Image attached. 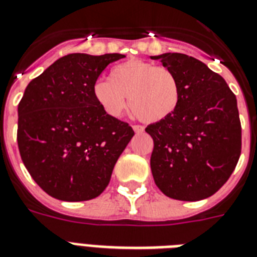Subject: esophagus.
<instances>
[{"mask_svg": "<svg viewBox=\"0 0 257 257\" xmlns=\"http://www.w3.org/2000/svg\"><path fill=\"white\" fill-rule=\"evenodd\" d=\"M133 131H135L136 133H142L145 131V128H144L142 125H133Z\"/></svg>", "mask_w": 257, "mask_h": 257, "instance_id": "1", "label": "esophagus"}]
</instances>
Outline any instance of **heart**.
<instances>
[{"instance_id":"b5f03b06","label":"heart","mask_w":257,"mask_h":257,"mask_svg":"<svg viewBox=\"0 0 257 257\" xmlns=\"http://www.w3.org/2000/svg\"><path fill=\"white\" fill-rule=\"evenodd\" d=\"M92 92L109 116L118 117L126 105L144 122H159L176 111L180 83L175 73L144 60H129L113 66L108 78H99Z\"/></svg>"}]
</instances>
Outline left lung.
I'll use <instances>...</instances> for the list:
<instances>
[{
    "label": "left lung",
    "instance_id": "8db88e82",
    "mask_svg": "<svg viewBox=\"0 0 257 257\" xmlns=\"http://www.w3.org/2000/svg\"><path fill=\"white\" fill-rule=\"evenodd\" d=\"M175 73L178 108L145 129L154 141L150 167L166 196L180 201L210 197L227 182L242 150L234 92L221 75L183 53L152 56Z\"/></svg>",
    "mask_w": 257,
    "mask_h": 257
}]
</instances>
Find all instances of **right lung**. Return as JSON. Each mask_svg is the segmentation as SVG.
I'll list each match as a JSON object with an SVG mask.
<instances>
[{
    "mask_svg": "<svg viewBox=\"0 0 257 257\" xmlns=\"http://www.w3.org/2000/svg\"><path fill=\"white\" fill-rule=\"evenodd\" d=\"M120 53H70L26 87L18 104V148L32 179L62 201H87L108 185L133 129L109 116L92 87Z\"/></svg>",
    "mask_w": 257,
    "mask_h": 257,
    "instance_id": "add662e5",
    "label": "right lung"
}]
</instances>
